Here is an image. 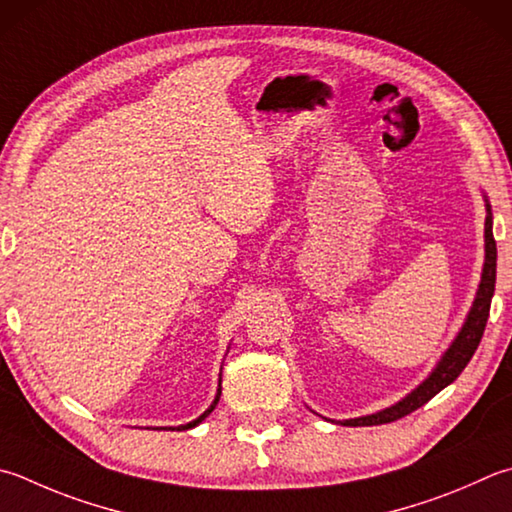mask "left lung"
<instances>
[{"instance_id": "1", "label": "left lung", "mask_w": 512, "mask_h": 512, "mask_svg": "<svg viewBox=\"0 0 512 512\" xmlns=\"http://www.w3.org/2000/svg\"><path fill=\"white\" fill-rule=\"evenodd\" d=\"M486 260H484V272H481V283L477 289L475 303H472L470 312L466 316V323L461 327L457 339L452 341V345L446 350V354L441 356V361L437 363V368L430 372V376L421 385H417L406 399H401L394 406L385 408L381 412L368 414V417H359V419H345L341 421L343 426H381V423H390L397 421L406 414L414 412L421 408L423 403H428L435 394H439L446 385H450L457 376L464 372L468 361L472 359V354L479 347L481 336H484L486 323H488V312H490V301H493L495 294V278H497V245L493 238V214H490V205L486 200Z\"/></svg>"}]
</instances>
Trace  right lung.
<instances>
[{
    "label": "right lung",
    "mask_w": 512,
    "mask_h": 512,
    "mask_svg": "<svg viewBox=\"0 0 512 512\" xmlns=\"http://www.w3.org/2000/svg\"><path fill=\"white\" fill-rule=\"evenodd\" d=\"M218 399H220V385H218V392H216V399H214V403H211V406H209V408H207L205 412H202L198 419H194V421H189V423H185V426H178V430H189V428H196V426H198V423H200L202 419H205V417H209V414H211V410H214V408H216V403H218ZM162 430H167V428H162ZM169 430H173V428H169Z\"/></svg>",
    "instance_id": "1"
}]
</instances>
